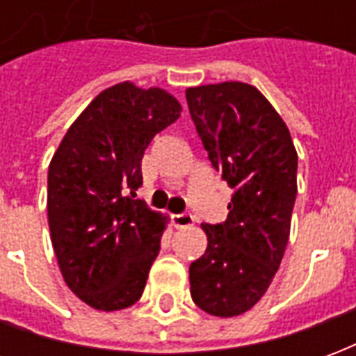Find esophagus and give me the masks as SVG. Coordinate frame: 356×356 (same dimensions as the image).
I'll return each instance as SVG.
<instances>
[{
	"label": "esophagus",
	"mask_w": 356,
	"mask_h": 356,
	"mask_svg": "<svg viewBox=\"0 0 356 356\" xmlns=\"http://www.w3.org/2000/svg\"><path fill=\"white\" fill-rule=\"evenodd\" d=\"M194 223V217L191 213H175L173 216V225L177 227V229H185V227H191Z\"/></svg>",
	"instance_id": "obj_1"
}]
</instances>
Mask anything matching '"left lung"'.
Instances as JSON below:
<instances>
[{
  "instance_id": "left-lung-1",
  "label": "left lung",
  "mask_w": 356,
  "mask_h": 356,
  "mask_svg": "<svg viewBox=\"0 0 356 356\" xmlns=\"http://www.w3.org/2000/svg\"><path fill=\"white\" fill-rule=\"evenodd\" d=\"M186 102L211 165L232 188L227 221L202 225L206 254L191 263V296L229 318L263 298L290 238L298 152L280 114L259 89L223 81L186 89Z\"/></svg>"
}]
</instances>
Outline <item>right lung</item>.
<instances>
[{
	"label": "right lung",
	"mask_w": 356,
	"mask_h": 356,
	"mask_svg": "<svg viewBox=\"0 0 356 356\" xmlns=\"http://www.w3.org/2000/svg\"><path fill=\"white\" fill-rule=\"evenodd\" d=\"M160 88L122 81L76 118L47 173V219L66 286L97 311L137 303L160 252L165 217L135 198L140 160L181 116Z\"/></svg>",
	"instance_id": "right-lung-1"
}]
</instances>
